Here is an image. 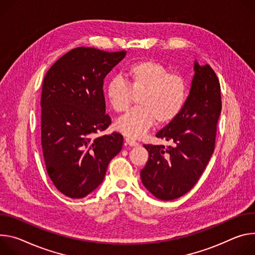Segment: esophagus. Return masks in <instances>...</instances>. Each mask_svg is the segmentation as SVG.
<instances>
[{"mask_svg":"<svg viewBox=\"0 0 255 255\" xmlns=\"http://www.w3.org/2000/svg\"><path fill=\"white\" fill-rule=\"evenodd\" d=\"M125 139H126L127 144H128V145H129L130 147H136V146L138 145V144H137V142H135V140H134L133 138H131V137L127 136Z\"/></svg>","mask_w":255,"mask_h":255,"instance_id":"esophagus-1","label":"esophagus"}]
</instances>
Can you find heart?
<instances>
[{"instance_id":"heart-1","label":"heart","mask_w":255,"mask_h":255,"mask_svg":"<svg viewBox=\"0 0 255 255\" xmlns=\"http://www.w3.org/2000/svg\"><path fill=\"white\" fill-rule=\"evenodd\" d=\"M139 92L138 106L128 110L116 123L118 130L131 138L144 136L156 121L160 125L171 123L186 100L183 80L152 60L131 64L124 72V80L111 78L105 87L106 98L117 112L125 111L132 93Z\"/></svg>"}]
</instances>
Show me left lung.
Here are the masks:
<instances>
[{
  "label": "left lung",
  "instance_id": "1",
  "mask_svg": "<svg viewBox=\"0 0 255 255\" xmlns=\"http://www.w3.org/2000/svg\"><path fill=\"white\" fill-rule=\"evenodd\" d=\"M189 94L178 117L156 133L173 146L144 145L149 152L140 170L144 186L161 201H172L188 192L199 180L214 149L222 109L221 87L209 65L193 64Z\"/></svg>",
  "mask_w": 255,
  "mask_h": 255
}]
</instances>
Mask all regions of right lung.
Listing matches in <instances>:
<instances>
[{
  "label": "right lung",
  "instance_id": "obj_1",
  "mask_svg": "<svg viewBox=\"0 0 255 255\" xmlns=\"http://www.w3.org/2000/svg\"><path fill=\"white\" fill-rule=\"evenodd\" d=\"M126 51L77 47L46 73L41 94V145L47 174L71 199H82L103 181L109 162L123 149L119 132L99 135L111 124L103 83Z\"/></svg>",
  "mask_w": 255,
  "mask_h": 255
}]
</instances>
